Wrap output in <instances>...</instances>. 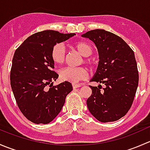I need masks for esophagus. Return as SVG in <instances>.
I'll use <instances>...</instances> for the list:
<instances>
[{
  "mask_svg": "<svg viewBox=\"0 0 150 150\" xmlns=\"http://www.w3.org/2000/svg\"><path fill=\"white\" fill-rule=\"evenodd\" d=\"M72 88H73V89H75V88H78L81 87V84H75V83H72Z\"/></svg>",
  "mask_w": 150,
  "mask_h": 150,
  "instance_id": "obj_1",
  "label": "esophagus"
}]
</instances>
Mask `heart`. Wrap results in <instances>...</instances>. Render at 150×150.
<instances>
[{"label":"heart","mask_w":150,"mask_h":150,"mask_svg":"<svg viewBox=\"0 0 150 150\" xmlns=\"http://www.w3.org/2000/svg\"><path fill=\"white\" fill-rule=\"evenodd\" d=\"M74 47L83 57H89L93 52V48L89 43L85 41H79L74 44ZM51 59L55 64H61L64 62L65 51L62 44H56L52 48L51 52ZM86 62L89 64H92L91 60L86 59ZM88 71L84 67H67L63 68L59 72V78L63 81L76 83L81 80L87 78Z\"/></svg>","instance_id":"1"}]
</instances>
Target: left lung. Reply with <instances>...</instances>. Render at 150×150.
Instances as JSON below:
<instances>
[{
    "mask_svg": "<svg viewBox=\"0 0 150 150\" xmlns=\"http://www.w3.org/2000/svg\"><path fill=\"white\" fill-rule=\"evenodd\" d=\"M82 37L92 40L99 53V64L90 81L105 85L102 91L90 86L88 109L99 121H116L130 110L138 87L134 52L121 38L104 30H91Z\"/></svg>",
    "mask_w": 150,
    "mask_h": 150,
    "instance_id": "1",
    "label": "left lung"
}]
</instances>
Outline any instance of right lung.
<instances>
[{"mask_svg": "<svg viewBox=\"0 0 150 150\" xmlns=\"http://www.w3.org/2000/svg\"><path fill=\"white\" fill-rule=\"evenodd\" d=\"M54 30L38 32L28 37L16 50L12 59L10 80L16 102L22 114L36 124L52 121L72 90L68 81L53 86L59 75L52 69L51 52L57 43L75 35Z\"/></svg>", "mask_w": 150, "mask_h": 150, "instance_id": "obj_1", "label": "right lung"}]
</instances>
